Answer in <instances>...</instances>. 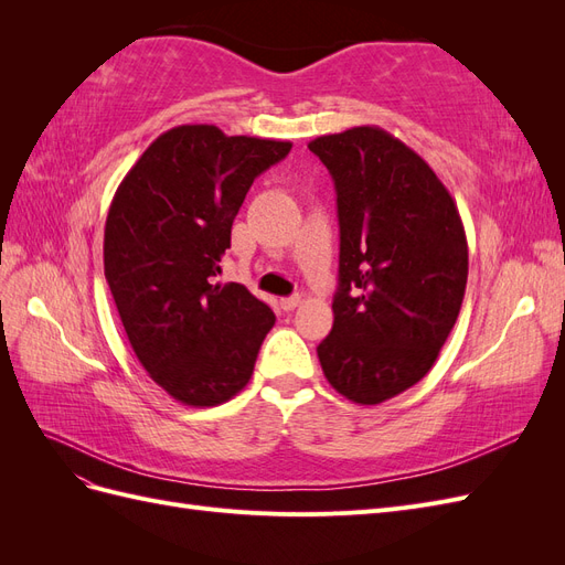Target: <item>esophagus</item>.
<instances>
[{"instance_id":"34e87169","label":"esophagus","mask_w":565,"mask_h":565,"mask_svg":"<svg viewBox=\"0 0 565 565\" xmlns=\"http://www.w3.org/2000/svg\"><path fill=\"white\" fill-rule=\"evenodd\" d=\"M299 303H301V297H299V295L285 297V299H280V309H282V311H295Z\"/></svg>"}]
</instances>
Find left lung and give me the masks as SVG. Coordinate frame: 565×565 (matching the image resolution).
Listing matches in <instances>:
<instances>
[{"label": "left lung", "instance_id": "obj_1", "mask_svg": "<svg viewBox=\"0 0 565 565\" xmlns=\"http://www.w3.org/2000/svg\"><path fill=\"white\" fill-rule=\"evenodd\" d=\"M311 152L337 191L339 287L318 344L328 382L377 405L431 370L469 273L457 204L413 148L380 127L318 136Z\"/></svg>", "mask_w": 565, "mask_h": 565}]
</instances>
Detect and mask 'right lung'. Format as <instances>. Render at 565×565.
Instances as JSON below:
<instances>
[{"instance_id":"obj_1","label":"right lung","mask_w":565,"mask_h":565,"mask_svg":"<svg viewBox=\"0 0 565 565\" xmlns=\"http://www.w3.org/2000/svg\"><path fill=\"white\" fill-rule=\"evenodd\" d=\"M289 148L181 125L146 148L113 198L106 280L136 358L179 403L212 407L243 391L276 322L245 285L214 278L249 185Z\"/></svg>"}]
</instances>
